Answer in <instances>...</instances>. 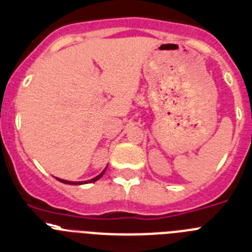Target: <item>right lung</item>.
Returning a JSON list of instances; mask_svg holds the SVG:
<instances>
[{
    "label": "right lung",
    "instance_id": "add662e5",
    "mask_svg": "<svg viewBox=\"0 0 252 252\" xmlns=\"http://www.w3.org/2000/svg\"><path fill=\"white\" fill-rule=\"evenodd\" d=\"M105 169H104V171L101 172V173L99 174V176H96V177H95V178H93V180L84 181V182H71V181H65V180H61V178H56V180L60 181V182H63V183H66V185H83V183H92V182H95V181H98L99 178H101V177H103V174H104V172H105Z\"/></svg>",
    "mask_w": 252,
    "mask_h": 252
}]
</instances>
